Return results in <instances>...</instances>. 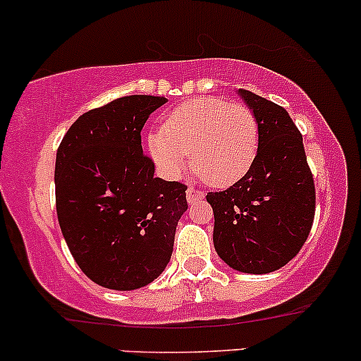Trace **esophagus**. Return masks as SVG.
<instances>
[{"instance_id":"esophagus-1","label":"esophagus","mask_w":361,"mask_h":361,"mask_svg":"<svg viewBox=\"0 0 361 361\" xmlns=\"http://www.w3.org/2000/svg\"><path fill=\"white\" fill-rule=\"evenodd\" d=\"M204 198V193L198 192V190H195L193 186H190L188 190H186V200L190 202V204H195V202L202 200Z\"/></svg>"}]
</instances>
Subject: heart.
Listing matches in <instances>:
<instances>
[{
	"instance_id": "b5f03b06",
	"label": "heart",
	"mask_w": 361,
	"mask_h": 361,
	"mask_svg": "<svg viewBox=\"0 0 361 361\" xmlns=\"http://www.w3.org/2000/svg\"><path fill=\"white\" fill-rule=\"evenodd\" d=\"M259 149V126L241 103L222 98H195L178 105L163 130L149 135V152L156 164L176 176L185 156L207 185L227 188L247 175Z\"/></svg>"
}]
</instances>
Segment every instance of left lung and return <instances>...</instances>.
<instances>
[{"mask_svg":"<svg viewBox=\"0 0 361 361\" xmlns=\"http://www.w3.org/2000/svg\"><path fill=\"white\" fill-rule=\"evenodd\" d=\"M259 126V149L247 175L224 192H210L214 247L224 263L252 275L285 267L310 233L316 188L299 128L288 111L239 90Z\"/></svg>","mask_w":361,"mask_h":361,"instance_id":"1","label":"left lung"}]
</instances>
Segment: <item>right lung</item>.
Listing matches in <instances>:
<instances>
[{
	"instance_id": "add662e5",
	"label": "right lung",
	"mask_w": 361,
	"mask_h": 361,
	"mask_svg": "<svg viewBox=\"0 0 361 361\" xmlns=\"http://www.w3.org/2000/svg\"><path fill=\"white\" fill-rule=\"evenodd\" d=\"M164 97L132 94L82 114L56 156V209L74 261L111 290L146 287L171 259L186 186L154 178L140 130Z\"/></svg>"
}]
</instances>
